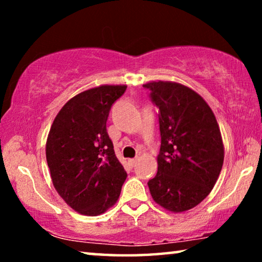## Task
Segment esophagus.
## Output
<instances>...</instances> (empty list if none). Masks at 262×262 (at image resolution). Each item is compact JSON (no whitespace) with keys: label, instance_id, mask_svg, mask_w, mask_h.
<instances>
[{"label":"esophagus","instance_id":"obj_1","mask_svg":"<svg viewBox=\"0 0 262 262\" xmlns=\"http://www.w3.org/2000/svg\"><path fill=\"white\" fill-rule=\"evenodd\" d=\"M128 163L130 164V166H133L134 167L136 164H137V158H134V159H129V161H128Z\"/></svg>","mask_w":262,"mask_h":262}]
</instances>
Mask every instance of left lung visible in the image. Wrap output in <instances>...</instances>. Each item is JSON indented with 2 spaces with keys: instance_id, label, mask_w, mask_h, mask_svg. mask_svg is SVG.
<instances>
[{
  "instance_id": "1",
  "label": "left lung",
  "mask_w": 262,
  "mask_h": 262,
  "mask_svg": "<svg viewBox=\"0 0 262 262\" xmlns=\"http://www.w3.org/2000/svg\"><path fill=\"white\" fill-rule=\"evenodd\" d=\"M143 86L159 108L162 137L150 194L164 209L187 211L205 200L220 177L224 145L219 123L207 101L188 86L167 81Z\"/></svg>"
}]
</instances>
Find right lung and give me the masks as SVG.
<instances>
[{"label": "right lung", "instance_id": "add662e5", "mask_svg": "<svg viewBox=\"0 0 262 262\" xmlns=\"http://www.w3.org/2000/svg\"><path fill=\"white\" fill-rule=\"evenodd\" d=\"M127 85H99L73 97L52 123L46 159L54 188L69 207L97 216L115 205L127 173L106 130Z\"/></svg>", "mask_w": 262, "mask_h": 262}]
</instances>
